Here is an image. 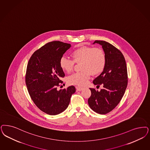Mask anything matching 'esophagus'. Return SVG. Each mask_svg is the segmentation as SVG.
I'll return each instance as SVG.
<instances>
[{
    "label": "esophagus",
    "mask_w": 150,
    "mask_h": 150,
    "mask_svg": "<svg viewBox=\"0 0 150 150\" xmlns=\"http://www.w3.org/2000/svg\"><path fill=\"white\" fill-rule=\"evenodd\" d=\"M76 90H78V91H81L82 90H83V88L82 87H81V86H76Z\"/></svg>",
    "instance_id": "obj_1"
}]
</instances>
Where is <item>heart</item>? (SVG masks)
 I'll use <instances>...</instances> for the list:
<instances>
[{
    "label": "heart",
    "mask_w": 150,
    "mask_h": 150,
    "mask_svg": "<svg viewBox=\"0 0 150 150\" xmlns=\"http://www.w3.org/2000/svg\"><path fill=\"white\" fill-rule=\"evenodd\" d=\"M72 60L62 57L59 65L65 72L70 73L73 70L75 62L80 63V72H76L68 78L70 84L84 86L88 83L91 74L96 76L103 71L106 62L105 53L100 47L80 46L72 50Z\"/></svg>",
    "instance_id": "b5f03b06"
}]
</instances>
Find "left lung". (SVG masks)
Here are the masks:
<instances>
[{"label": "left lung", "mask_w": 150, "mask_h": 150, "mask_svg": "<svg viewBox=\"0 0 150 150\" xmlns=\"http://www.w3.org/2000/svg\"><path fill=\"white\" fill-rule=\"evenodd\" d=\"M95 43L102 45L106 62L103 71L93 81L94 85L103 88L99 91L90 88L91 95L88 103L96 113L106 114L116 108L124 96L128 83L127 66L122 53L116 47L103 40H95Z\"/></svg>", "instance_id": "left-lung-1"}]
</instances>
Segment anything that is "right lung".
<instances>
[{"mask_svg": "<svg viewBox=\"0 0 150 150\" xmlns=\"http://www.w3.org/2000/svg\"><path fill=\"white\" fill-rule=\"evenodd\" d=\"M71 44L60 41L47 42L34 52L26 67L25 83L31 100L42 112L50 115L67 109L76 91L74 86L57 90L65 74L59 61Z\"/></svg>", "mask_w": 150, "mask_h": 150, "instance_id": "1", "label": "right lung"}]
</instances>
